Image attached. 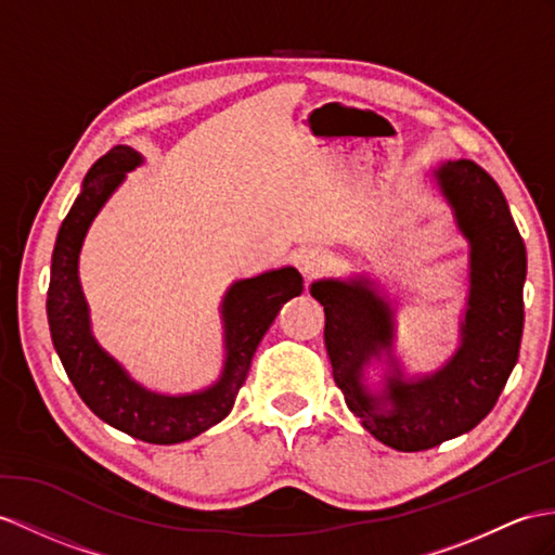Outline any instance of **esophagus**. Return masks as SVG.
<instances>
[{
    "label": "esophagus",
    "instance_id": "1",
    "mask_svg": "<svg viewBox=\"0 0 555 555\" xmlns=\"http://www.w3.org/2000/svg\"><path fill=\"white\" fill-rule=\"evenodd\" d=\"M299 266L304 270V275L313 278V275H320L322 270L330 266V256L324 254L322 249H318V247H308V249H304L299 254Z\"/></svg>",
    "mask_w": 555,
    "mask_h": 555
}]
</instances>
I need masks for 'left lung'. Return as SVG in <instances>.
<instances>
[{
    "instance_id": "8db88e82",
    "label": "left lung",
    "mask_w": 555,
    "mask_h": 555,
    "mask_svg": "<svg viewBox=\"0 0 555 555\" xmlns=\"http://www.w3.org/2000/svg\"><path fill=\"white\" fill-rule=\"evenodd\" d=\"M442 195L470 242V296L462 348L436 374L416 382L390 376L382 398L362 386V367L393 339V313L362 282L322 280L310 287L324 306V346L350 412L384 444L422 452L478 426L496 404L518 360L527 256L504 193L476 162L436 171Z\"/></svg>"
}]
</instances>
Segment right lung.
Returning a JSON list of instances; mask_svg holds the SVG:
<instances>
[{
	"instance_id": "obj_1",
	"label": "right lung",
	"mask_w": 555,
	"mask_h": 555,
	"mask_svg": "<svg viewBox=\"0 0 555 555\" xmlns=\"http://www.w3.org/2000/svg\"><path fill=\"white\" fill-rule=\"evenodd\" d=\"M141 162L139 153L117 145L87 173L82 193L67 211L51 256L47 292L49 330L65 374L87 408L121 434L153 444H173L199 436L233 410L249 364L282 304L304 292L296 268L240 280L225 294V367L219 384L195 396H157L131 382L125 370L99 348L89 332V310L77 278V256L87 228L103 202Z\"/></svg>"
}]
</instances>
